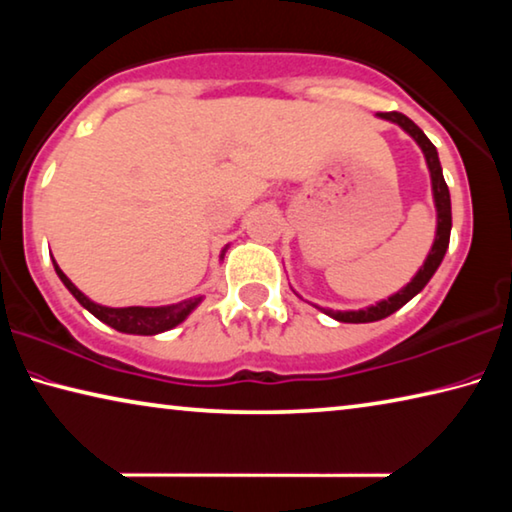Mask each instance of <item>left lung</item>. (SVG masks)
I'll return each mask as SVG.
<instances>
[{
    "label": "left lung",
    "instance_id": "obj_1",
    "mask_svg": "<svg viewBox=\"0 0 512 512\" xmlns=\"http://www.w3.org/2000/svg\"><path fill=\"white\" fill-rule=\"evenodd\" d=\"M378 118L399 125L403 132H408L412 139L417 141L421 152H424L428 173H431L433 202H435V212H437V230H435L433 246H431V250H428L424 264L419 266L415 278H412L403 289L396 291V294H392L385 300H378L376 305L364 307V310H346V312H342V310H326V307H319L321 312H326L328 316H332V319L342 321V323H371V321L387 319L389 314L401 310V307L408 303V300L415 298L419 291L428 285V280L433 278L437 266L442 264V259L446 255V248H449V237H451V196H449V186H446V182H444L440 157H437L435 145L428 141V136L421 132V129L415 123H412L408 116H403V113H399V111L378 113Z\"/></svg>",
    "mask_w": 512,
    "mask_h": 512
}]
</instances>
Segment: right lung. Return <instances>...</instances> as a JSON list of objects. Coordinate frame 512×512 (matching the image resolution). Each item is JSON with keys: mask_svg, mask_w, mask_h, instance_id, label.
<instances>
[{"mask_svg": "<svg viewBox=\"0 0 512 512\" xmlns=\"http://www.w3.org/2000/svg\"><path fill=\"white\" fill-rule=\"evenodd\" d=\"M225 250L221 253V257L225 255ZM52 262H54V259H52ZM54 271L61 278L63 285H66L70 294L79 300L81 307H86V310L91 312L95 319H100L102 323H107V326L116 328L118 332H127V335H159V332H166L170 328L180 326V323L193 310H196V307L200 305V300H202V296H198V298L182 300V303L161 305V307H139V305H134V307H107V305L93 303V300L88 298L86 294H81V291L75 285H72L68 275L59 269V264H56V262H54Z\"/></svg>", "mask_w": 512, "mask_h": 512, "instance_id": "right-lung-1", "label": "right lung"}]
</instances>
